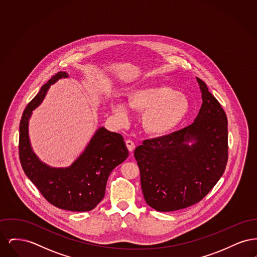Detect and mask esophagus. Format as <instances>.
Wrapping results in <instances>:
<instances>
[{
  "mask_svg": "<svg viewBox=\"0 0 257 257\" xmlns=\"http://www.w3.org/2000/svg\"><path fill=\"white\" fill-rule=\"evenodd\" d=\"M125 144H126V147L128 148V150L130 151V152H132L133 150L135 149V144L131 141V140H127L126 142H125Z\"/></svg>",
  "mask_w": 257,
  "mask_h": 257,
  "instance_id": "34e87169",
  "label": "esophagus"
}]
</instances>
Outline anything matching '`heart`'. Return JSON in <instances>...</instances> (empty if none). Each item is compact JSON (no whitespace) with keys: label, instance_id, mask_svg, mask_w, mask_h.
I'll return each instance as SVG.
<instances>
[{"label":"heart","instance_id":"1","mask_svg":"<svg viewBox=\"0 0 257 257\" xmlns=\"http://www.w3.org/2000/svg\"><path fill=\"white\" fill-rule=\"evenodd\" d=\"M127 104L111 101L110 110L115 120L124 125L130 118V107L144 112L142 122L148 134L163 136L171 132L186 116L190 102L186 94L168 86H146L132 89L127 94Z\"/></svg>","mask_w":257,"mask_h":257}]
</instances>
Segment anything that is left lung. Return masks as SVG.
I'll use <instances>...</instances> for the list:
<instances>
[{
	"label": "left lung",
	"instance_id": "obj_1",
	"mask_svg": "<svg viewBox=\"0 0 257 257\" xmlns=\"http://www.w3.org/2000/svg\"><path fill=\"white\" fill-rule=\"evenodd\" d=\"M202 105L195 122L135 149L144 197L150 207L171 212L199 202L223 174L227 118L219 101L196 77ZM191 145H189V143Z\"/></svg>",
	"mask_w": 257,
	"mask_h": 257
}]
</instances>
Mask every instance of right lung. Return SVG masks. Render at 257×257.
Masks as SVG:
<instances>
[{"label": "right lung", "instance_id": "obj_1", "mask_svg": "<svg viewBox=\"0 0 257 257\" xmlns=\"http://www.w3.org/2000/svg\"><path fill=\"white\" fill-rule=\"evenodd\" d=\"M67 77L68 74L62 71L54 75L25 109L19 126V158L28 178L51 204L68 211L86 212L103 199L110 172L127 159L129 152L121 135L100 127L70 167L51 168L38 159L29 139V119L50 86Z\"/></svg>", "mask_w": 257, "mask_h": 257}]
</instances>
